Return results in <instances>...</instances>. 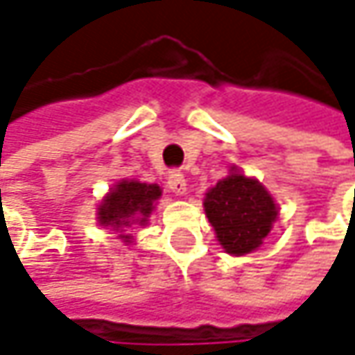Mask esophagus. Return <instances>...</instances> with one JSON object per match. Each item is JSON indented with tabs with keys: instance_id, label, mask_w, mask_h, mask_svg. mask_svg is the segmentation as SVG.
<instances>
[{
	"instance_id": "esophagus-1",
	"label": "esophagus",
	"mask_w": 355,
	"mask_h": 355,
	"mask_svg": "<svg viewBox=\"0 0 355 355\" xmlns=\"http://www.w3.org/2000/svg\"><path fill=\"white\" fill-rule=\"evenodd\" d=\"M168 189L175 193V195H184L187 193V180H184V177L178 173V171H173L171 175H168Z\"/></svg>"
}]
</instances>
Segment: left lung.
<instances>
[{
  "label": "left lung",
  "instance_id": "obj_1",
  "mask_svg": "<svg viewBox=\"0 0 355 355\" xmlns=\"http://www.w3.org/2000/svg\"><path fill=\"white\" fill-rule=\"evenodd\" d=\"M202 205L223 249L237 257L257 251L277 219V205L269 191L235 166L207 193Z\"/></svg>",
  "mask_w": 355,
  "mask_h": 355
}]
</instances>
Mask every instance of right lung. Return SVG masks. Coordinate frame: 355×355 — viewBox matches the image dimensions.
<instances>
[{
	"label": "right lung",
	"instance_id": "right-lung-1",
	"mask_svg": "<svg viewBox=\"0 0 355 355\" xmlns=\"http://www.w3.org/2000/svg\"><path fill=\"white\" fill-rule=\"evenodd\" d=\"M162 195L158 184L138 182V180H120L114 189L102 198L98 207V223L110 227L124 243H132V229L146 225L155 202Z\"/></svg>",
	"mask_w": 355,
	"mask_h": 355
}]
</instances>
